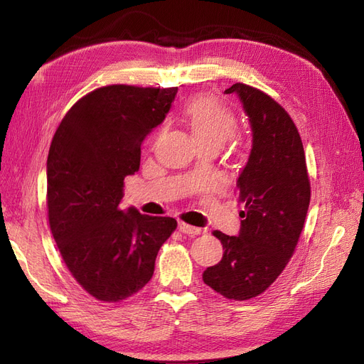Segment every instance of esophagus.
Instances as JSON below:
<instances>
[{"mask_svg":"<svg viewBox=\"0 0 364 364\" xmlns=\"http://www.w3.org/2000/svg\"><path fill=\"white\" fill-rule=\"evenodd\" d=\"M178 228L182 234H186V235H199L202 232L200 228H196V226H191V225L183 223V222H179Z\"/></svg>","mask_w":364,"mask_h":364,"instance_id":"34e87169","label":"esophagus"}]
</instances>
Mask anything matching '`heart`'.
<instances>
[{
    "instance_id": "b5f03b06",
    "label": "heart",
    "mask_w": 364,
    "mask_h": 364,
    "mask_svg": "<svg viewBox=\"0 0 364 364\" xmlns=\"http://www.w3.org/2000/svg\"><path fill=\"white\" fill-rule=\"evenodd\" d=\"M185 115L188 118L193 134L202 146L211 144V142L223 144L237 127L234 112L208 95L193 98L185 107ZM162 132L164 127L159 129L158 136Z\"/></svg>"
}]
</instances>
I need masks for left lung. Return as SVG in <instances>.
Returning a JSON list of instances; mask_svg holds the SVG:
<instances>
[{
    "instance_id": "left-lung-1",
    "label": "left lung",
    "mask_w": 364,
    "mask_h": 364,
    "mask_svg": "<svg viewBox=\"0 0 364 364\" xmlns=\"http://www.w3.org/2000/svg\"><path fill=\"white\" fill-rule=\"evenodd\" d=\"M252 127V150L237 181L241 228L238 237L220 230L218 264L203 272V282L228 299L247 301L266 291L287 266L299 241L311 199L299 132L287 111L257 87L235 83Z\"/></svg>"
}]
</instances>
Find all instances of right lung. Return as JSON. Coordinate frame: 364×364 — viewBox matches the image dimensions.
Masks as SVG:
<instances>
[{"instance_id":"1","label":"right lung","mask_w":364,"mask_h":364,"mask_svg":"<svg viewBox=\"0 0 364 364\" xmlns=\"http://www.w3.org/2000/svg\"><path fill=\"white\" fill-rule=\"evenodd\" d=\"M178 87L109 85L60 121L47 159L51 234L73 278L97 301L121 302L151 279L171 217L121 211L124 178L139 170L141 142L170 111Z\"/></svg>"}]
</instances>
